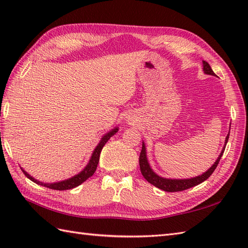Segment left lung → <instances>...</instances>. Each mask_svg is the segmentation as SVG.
<instances>
[{
  "label": "left lung",
  "mask_w": 248,
  "mask_h": 248,
  "mask_svg": "<svg viewBox=\"0 0 248 248\" xmlns=\"http://www.w3.org/2000/svg\"><path fill=\"white\" fill-rule=\"evenodd\" d=\"M203 71H204L205 74H208V75H212V76H216V74L214 73V71L211 70L210 65L206 61H203ZM228 138H229V134L226 137L225 146H224V147H226V143L228 141ZM224 150H225V149H223L221 154H220V156H218L217 159L216 160V163L212 165L210 167V169H208V171H206L204 174L199 175V176L193 177V178H188V180H168V178H164V177L158 176L157 174H155L154 172L152 171V169L150 168V166H149L148 159H147L145 143H142V148H141L140 155V172H141L142 176L145 177L149 183L152 184V185L155 186V187H157L159 189L164 190V191H167V192L184 191V190L189 189V188H191V187H194V186L199 185V184L203 183L212 173H214V171L216 170V168L217 167L218 162H220V159H221L222 155L224 153Z\"/></svg>",
  "instance_id": "left-lung-1"
}]
</instances>
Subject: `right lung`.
I'll use <instances>...</instances> for the list:
<instances>
[{"label":"right lung","mask_w":248,"mask_h":248,"mask_svg":"<svg viewBox=\"0 0 248 248\" xmlns=\"http://www.w3.org/2000/svg\"><path fill=\"white\" fill-rule=\"evenodd\" d=\"M118 131L117 128L113 129L111 132H108V134H106L105 136L102 137V140H100V142L98 143V146L96 147V149L93 152V155H92V157L90 159V162L88 164V166L85 167V168L80 172L79 174L75 175L74 177L70 178V180H66V181H62V182H59V183H54V184H44L42 182H39L37 180H34L33 177H31L30 174L27 173L26 171L23 170L22 168V171L23 173H24L28 178H30L31 181H32L33 183L36 184H39V185L41 186H44V187H47V188H50V189H54V190H68V189H73L75 187H77L79 185H81V184L83 182H85L86 180H88L89 177H91L92 175H93L95 173V171L97 169V165L98 163H99V157H100V152L102 150L103 146L106 145L107 141L110 140V138L116 133V132Z\"/></svg>","instance_id":"add662e5"}]
</instances>
